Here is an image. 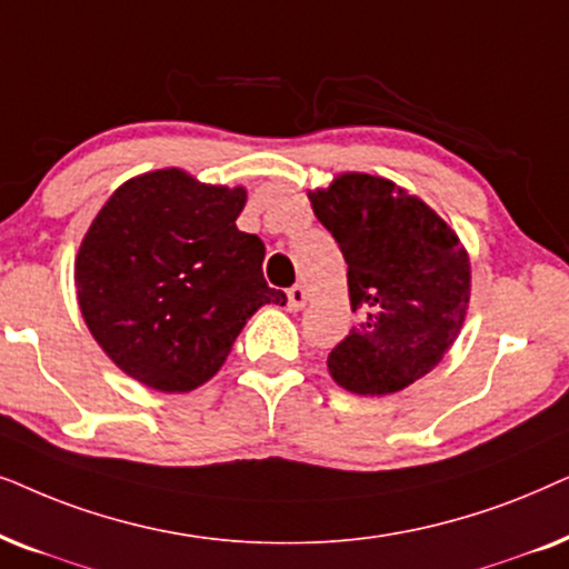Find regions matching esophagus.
Returning a JSON list of instances; mask_svg holds the SVG:
<instances>
[{
    "label": "esophagus",
    "mask_w": 569,
    "mask_h": 569,
    "mask_svg": "<svg viewBox=\"0 0 569 569\" xmlns=\"http://www.w3.org/2000/svg\"><path fill=\"white\" fill-rule=\"evenodd\" d=\"M307 299H309V293H307L305 286H299V283L291 286V289H289V309H291V312H299V309L307 305Z\"/></svg>",
    "instance_id": "34e87169"
}]
</instances>
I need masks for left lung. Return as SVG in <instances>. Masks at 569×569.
<instances>
[{
    "mask_svg": "<svg viewBox=\"0 0 569 569\" xmlns=\"http://www.w3.org/2000/svg\"><path fill=\"white\" fill-rule=\"evenodd\" d=\"M348 264L359 322L328 369L356 396H390L437 367L463 328L471 262L458 233L419 197L369 173H340L309 194Z\"/></svg>",
    "mask_w": 569,
    "mask_h": 569,
    "instance_id": "8db88e82",
    "label": "left lung"
}]
</instances>
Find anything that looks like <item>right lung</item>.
Returning a JSON list of instances; mask_svg holds the SVG:
<instances>
[{
  "instance_id": "add662e5",
  "label": "right lung",
  "mask_w": 569,
  "mask_h": 569,
  "mask_svg": "<svg viewBox=\"0 0 569 569\" xmlns=\"http://www.w3.org/2000/svg\"><path fill=\"white\" fill-rule=\"evenodd\" d=\"M247 192L179 169L124 181L90 223L74 262L82 320L124 375L189 392L223 367L262 305L264 244L237 229Z\"/></svg>"
}]
</instances>
